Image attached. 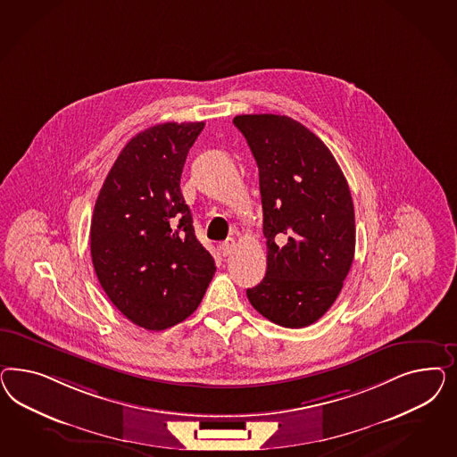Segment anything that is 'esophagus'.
<instances>
[{"label":"esophagus","mask_w":457,"mask_h":457,"mask_svg":"<svg viewBox=\"0 0 457 457\" xmlns=\"http://www.w3.org/2000/svg\"><path fill=\"white\" fill-rule=\"evenodd\" d=\"M236 246V241L235 237H228L224 243H222L221 246V253L224 254V256H228V254H231V251L235 249Z\"/></svg>","instance_id":"34e87169"}]
</instances>
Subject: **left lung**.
<instances>
[{
	"instance_id": "1",
	"label": "left lung",
	"mask_w": 457,
	"mask_h": 457,
	"mask_svg": "<svg viewBox=\"0 0 457 457\" xmlns=\"http://www.w3.org/2000/svg\"><path fill=\"white\" fill-rule=\"evenodd\" d=\"M260 170L266 275L248 288L264 319L303 328L321 319L355 254V212L328 147L287 115H236Z\"/></svg>"
}]
</instances>
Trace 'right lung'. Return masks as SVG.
I'll return each mask as SVG.
<instances>
[{
	"label": "right lung",
	"mask_w": 457,
	"mask_h": 457,
	"mask_svg": "<svg viewBox=\"0 0 457 457\" xmlns=\"http://www.w3.org/2000/svg\"><path fill=\"white\" fill-rule=\"evenodd\" d=\"M204 122L154 125L127 142L98 193L90 253L119 312L147 330L187 319L216 271L195 237L180 174Z\"/></svg>",
	"instance_id": "right-lung-1"
}]
</instances>
